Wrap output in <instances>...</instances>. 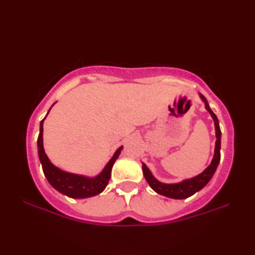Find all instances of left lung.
I'll return each mask as SVG.
<instances>
[{
	"label": "left lung",
	"mask_w": 255,
	"mask_h": 255,
	"mask_svg": "<svg viewBox=\"0 0 255 255\" xmlns=\"http://www.w3.org/2000/svg\"><path fill=\"white\" fill-rule=\"evenodd\" d=\"M199 97L201 101L205 103L206 110L209 112L211 118L214 120L215 124V131H216V144H215V153L214 157L211 159V163L209 164L206 169L201 172L200 174H198L193 178L182 180L181 182L176 183H163L161 181H158L155 176L152 174V172L146 166L145 163L143 164V173L146 181H147L149 187L152 188L155 192H157L158 195H162L164 197L172 198V199H185V198L191 197L195 195L196 192L200 191V190L205 187V185L209 182L210 179L213 178L215 174L216 169H217L219 161H221V128H219V122L218 118L216 117V115L210 109L208 101L206 100V98L199 93Z\"/></svg>",
	"instance_id": "1"
}]
</instances>
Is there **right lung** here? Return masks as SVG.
Masks as SVG:
<instances>
[{
	"instance_id": "add662e5",
	"label": "right lung",
	"mask_w": 255,
	"mask_h": 255,
	"mask_svg": "<svg viewBox=\"0 0 255 255\" xmlns=\"http://www.w3.org/2000/svg\"><path fill=\"white\" fill-rule=\"evenodd\" d=\"M51 109V108H50ZM48 110V112L50 111ZM47 112V115H48ZM46 115V117H47ZM46 117L40 122L39 136H38L37 146H38V155L42 166V171L46 176L47 181L54 189L58 192L63 193L73 199H84L97 196L101 193L106 189L108 182H109L111 176L112 166L116 162V159L119 157L122 153L123 146L116 150L114 156L110 158V161L106 164L103 170L96 176H86L82 174L70 173V172L60 170L59 167L55 166L50 159L47 156L44 149V139H42V131H44V122Z\"/></svg>"
}]
</instances>
